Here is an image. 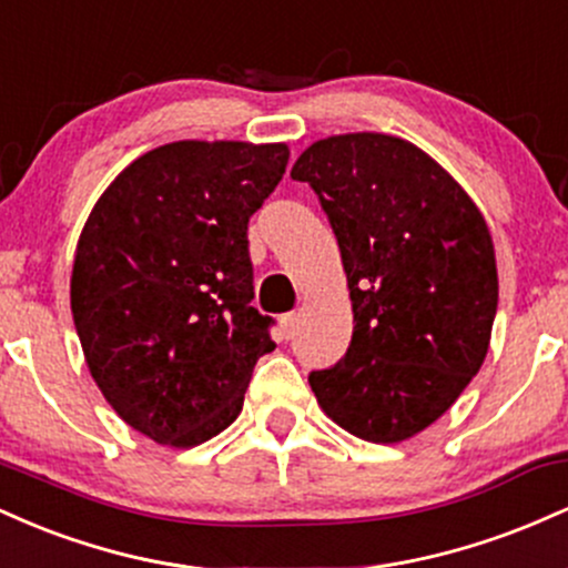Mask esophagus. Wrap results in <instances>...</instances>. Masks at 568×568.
Masks as SVG:
<instances>
[{"label": "esophagus", "instance_id": "obj_1", "mask_svg": "<svg viewBox=\"0 0 568 568\" xmlns=\"http://www.w3.org/2000/svg\"><path fill=\"white\" fill-rule=\"evenodd\" d=\"M280 328H283V336L285 338H293L296 336V328H298V315H283L280 317Z\"/></svg>", "mask_w": 568, "mask_h": 568}]
</instances>
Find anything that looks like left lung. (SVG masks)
Returning <instances> with one entry per match:
<instances>
[{"label":"left lung","mask_w":568,"mask_h":568,"mask_svg":"<svg viewBox=\"0 0 568 568\" xmlns=\"http://www.w3.org/2000/svg\"><path fill=\"white\" fill-rule=\"evenodd\" d=\"M291 179L315 189L331 221L355 315L347 355L312 371V393L357 438H414L484 366L499 298L486 221L438 162L395 135L315 141Z\"/></svg>","instance_id":"obj_1"}]
</instances>
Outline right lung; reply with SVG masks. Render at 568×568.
<instances>
[{"mask_svg":"<svg viewBox=\"0 0 568 568\" xmlns=\"http://www.w3.org/2000/svg\"><path fill=\"white\" fill-rule=\"evenodd\" d=\"M288 158L285 143H165L130 162L84 221L71 272L84 361L109 406L162 446L230 427L275 349V321L251 306L247 219Z\"/></svg>","mask_w":568,"mask_h":568,"instance_id":"right-lung-1","label":"right lung"}]
</instances>
